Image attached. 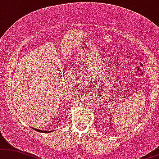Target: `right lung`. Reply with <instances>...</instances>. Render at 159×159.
I'll use <instances>...</instances> for the list:
<instances>
[{
    "label": "right lung",
    "mask_w": 159,
    "mask_h": 159,
    "mask_svg": "<svg viewBox=\"0 0 159 159\" xmlns=\"http://www.w3.org/2000/svg\"><path fill=\"white\" fill-rule=\"evenodd\" d=\"M35 130H37L38 132H43V133H50L51 131H45V130H39V129H34Z\"/></svg>",
    "instance_id": "right-lung-1"
}]
</instances>
